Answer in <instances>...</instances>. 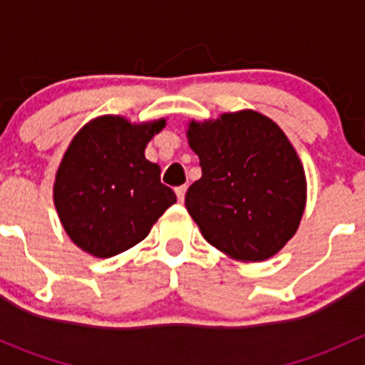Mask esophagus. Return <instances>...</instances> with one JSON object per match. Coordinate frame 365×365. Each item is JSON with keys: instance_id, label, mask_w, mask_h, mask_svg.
<instances>
[{"instance_id": "1", "label": "esophagus", "mask_w": 365, "mask_h": 365, "mask_svg": "<svg viewBox=\"0 0 365 365\" xmlns=\"http://www.w3.org/2000/svg\"><path fill=\"white\" fill-rule=\"evenodd\" d=\"M175 192H176V197H178V201H180V203H183V200H185L187 187H185V185H180V187H176V189H175Z\"/></svg>"}]
</instances>
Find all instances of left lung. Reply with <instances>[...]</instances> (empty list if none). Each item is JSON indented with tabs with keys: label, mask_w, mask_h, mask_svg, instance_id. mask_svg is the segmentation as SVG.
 <instances>
[{
	"label": "left lung",
	"mask_w": 365,
	"mask_h": 365,
	"mask_svg": "<svg viewBox=\"0 0 365 365\" xmlns=\"http://www.w3.org/2000/svg\"><path fill=\"white\" fill-rule=\"evenodd\" d=\"M201 178L185 206L205 240L240 261H263L295 235L305 175L284 132L254 111L222 114L187 132Z\"/></svg>",
	"instance_id": "1"
}]
</instances>
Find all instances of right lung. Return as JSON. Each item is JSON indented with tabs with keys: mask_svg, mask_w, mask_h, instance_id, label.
I'll return each mask as SVG.
<instances>
[{
	"mask_svg": "<svg viewBox=\"0 0 365 365\" xmlns=\"http://www.w3.org/2000/svg\"><path fill=\"white\" fill-rule=\"evenodd\" d=\"M164 120L130 125L120 116L90 121L70 143L54 183V205L73 244L111 257L145 240L176 203L145 148Z\"/></svg>",
	"mask_w": 365,
	"mask_h": 365,
	"instance_id": "obj_1",
	"label": "right lung"
}]
</instances>
